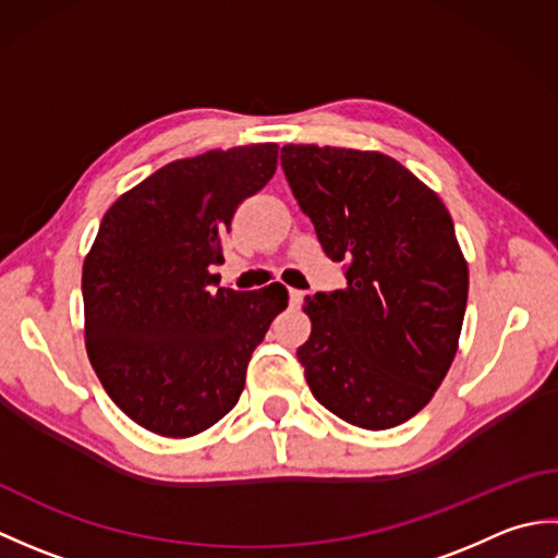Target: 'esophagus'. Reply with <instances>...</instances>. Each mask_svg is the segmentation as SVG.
Instances as JSON below:
<instances>
[{
    "label": "esophagus",
    "mask_w": 558,
    "mask_h": 558,
    "mask_svg": "<svg viewBox=\"0 0 558 558\" xmlns=\"http://www.w3.org/2000/svg\"><path fill=\"white\" fill-rule=\"evenodd\" d=\"M304 302V292L302 290H290V304L300 306Z\"/></svg>",
    "instance_id": "1"
}]
</instances>
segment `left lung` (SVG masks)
Returning <instances> with one entry per match:
<instances>
[{
	"mask_svg": "<svg viewBox=\"0 0 558 558\" xmlns=\"http://www.w3.org/2000/svg\"><path fill=\"white\" fill-rule=\"evenodd\" d=\"M282 170L348 288L304 300L298 350L326 410L381 432L414 417L458 352L468 260L444 201L378 150L282 146Z\"/></svg>",
	"mask_w": 558,
	"mask_h": 558,
	"instance_id": "1",
	"label": "left lung"
}]
</instances>
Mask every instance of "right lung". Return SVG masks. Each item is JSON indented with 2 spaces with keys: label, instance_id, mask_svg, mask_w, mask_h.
<instances>
[{
  "label": "right lung",
  "instance_id": "right-lung-1",
  "mask_svg": "<svg viewBox=\"0 0 558 558\" xmlns=\"http://www.w3.org/2000/svg\"><path fill=\"white\" fill-rule=\"evenodd\" d=\"M278 144L165 165L105 213L83 260L86 350L102 388L144 429L186 438L228 414L252 352L288 306L280 282L218 286L236 206L276 174Z\"/></svg>",
  "mask_w": 558,
  "mask_h": 558
}]
</instances>
